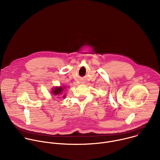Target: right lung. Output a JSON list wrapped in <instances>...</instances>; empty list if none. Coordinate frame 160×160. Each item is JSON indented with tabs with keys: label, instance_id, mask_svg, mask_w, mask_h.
<instances>
[{
	"label": "right lung",
	"instance_id": "right-lung-1",
	"mask_svg": "<svg viewBox=\"0 0 160 160\" xmlns=\"http://www.w3.org/2000/svg\"><path fill=\"white\" fill-rule=\"evenodd\" d=\"M64 88H65V87H56L54 88H52V90L51 91V93L54 96H56L57 98H59L58 96L61 95L63 93L62 92H63ZM65 96H66L65 95H63L62 97L63 98H64Z\"/></svg>",
	"mask_w": 160,
	"mask_h": 160
}]
</instances>
